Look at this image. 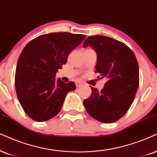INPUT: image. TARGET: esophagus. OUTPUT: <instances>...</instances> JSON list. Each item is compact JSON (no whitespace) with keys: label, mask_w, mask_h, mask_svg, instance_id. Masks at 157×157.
<instances>
[{"label":"esophagus","mask_w":157,"mask_h":157,"mask_svg":"<svg viewBox=\"0 0 157 157\" xmlns=\"http://www.w3.org/2000/svg\"><path fill=\"white\" fill-rule=\"evenodd\" d=\"M82 83H81L80 82H78V81H77L76 82V86H77V88H80V87H81L82 86Z\"/></svg>","instance_id":"obj_1"}]
</instances>
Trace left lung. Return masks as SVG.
I'll return each mask as SVG.
<instances>
[{"label":"left lung","instance_id":"1","mask_svg":"<svg viewBox=\"0 0 157 157\" xmlns=\"http://www.w3.org/2000/svg\"><path fill=\"white\" fill-rule=\"evenodd\" d=\"M97 53L96 72L106 77L104 88L90 86L92 93L83 104L90 116L103 123L116 122L128 112L139 86V68L132 51L120 41L102 35L90 36L83 47Z\"/></svg>","mask_w":157,"mask_h":157}]
</instances>
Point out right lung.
<instances>
[{"label": "right lung", "mask_w": 157, "mask_h": 157, "mask_svg": "<svg viewBox=\"0 0 157 157\" xmlns=\"http://www.w3.org/2000/svg\"><path fill=\"white\" fill-rule=\"evenodd\" d=\"M86 36L69 33L40 35L24 48L15 73L17 98L32 120L44 122L60 112L67 94L76 89L74 82L56 80L59 69Z\"/></svg>", "instance_id": "1"}]
</instances>
